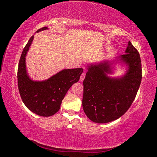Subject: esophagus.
I'll use <instances>...</instances> for the list:
<instances>
[{
	"label": "esophagus",
	"instance_id": "1",
	"mask_svg": "<svg viewBox=\"0 0 157 157\" xmlns=\"http://www.w3.org/2000/svg\"><path fill=\"white\" fill-rule=\"evenodd\" d=\"M85 77H86V73H85V72L82 73V75H81L80 78V82H82V81L84 80Z\"/></svg>",
	"mask_w": 157,
	"mask_h": 157
}]
</instances>
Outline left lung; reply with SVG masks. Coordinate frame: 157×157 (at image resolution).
Masks as SVG:
<instances>
[{
	"label": "left lung",
	"instance_id": "obj_1",
	"mask_svg": "<svg viewBox=\"0 0 157 157\" xmlns=\"http://www.w3.org/2000/svg\"><path fill=\"white\" fill-rule=\"evenodd\" d=\"M125 54L113 61L104 60L87 66L83 80L82 108L86 116L96 123L117 120L134 102L142 80L141 59L129 41ZM123 63L127 67L122 77L111 78L112 65Z\"/></svg>",
	"mask_w": 157,
	"mask_h": 157
}]
</instances>
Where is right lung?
Here are the masks:
<instances>
[{
	"label": "right lung",
	"instance_id": "right-lung-1",
	"mask_svg": "<svg viewBox=\"0 0 157 157\" xmlns=\"http://www.w3.org/2000/svg\"><path fill=\"white\" fill-rule=\"evenodd\" d=\"M48 29L43 27L37 31ZM34 39V35L23 48L17 69L18 90L23 103L30 111L41 117H50L60 110L62 100L68 89L78 82L82 68L63 69L43 81L33 80L29 76L26 67V57Z\"/></svg>",
	"mask_w": 157,
	"mask_h": 157
}]
</instances>
